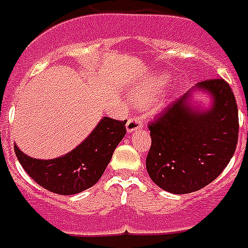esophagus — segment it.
Segmentation results:
<instances>
[{
  "instance_id": "34e87169",
  "label": "esophagus",
  "mask_w": 248,
  "mask_h": 248,
  "mask_svg": "<svg viewBox=\"0 0 248 248\" xmlns=\"http://www.w3.org/2000/svg\"><path fill=\"white\" fill-rule=\"evenodd\" d=\"M142 129V121L137 117H131V118L127 121V124H126V131L129 134L134 133L135 130Z\"/></svg>"
}]
</instances>
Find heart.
Wrapping results in <instances>:
<instances>
[{
	"label": "heart",
	"instance_id": "heart-1",
	"mask_svg": "<svg viewBox=\"0 0 248 248\" xmlns=\"http://www.w3.org/2000/svg\"><path fill=\"white\" fill-rule=\"evenodd\" d=\"M170 82V76L166 73H156L146 78L138 87L134 88L131 98L138 105H148L156 100L157 96Z\"/></svg>",
	"mask_w": 248,
	"mask_h": 248
}]
</instances>
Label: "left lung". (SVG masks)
<instances>
[{"instance_id": "obj_1", "label": "left lung", "mask_w": 248, "mask_h": 248, "mask_svg": "<svg viewBox=\"0 0 248 248\" xmlns=\"http://www.w3.org/2000/svg\"><path fill=\"white\" fill-rule=\"evenodd\" d=\"M238 130V108L230 85L221 78L199 82L150 124L148 176L170 193L201 189L229 164Z\"/></svg>"}]
</instances>
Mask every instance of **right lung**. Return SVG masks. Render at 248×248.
Segmentation results:
<instances>
[{"instance_id": "1", "label": "right lung", "mask_w": 248, "mask_h": 248, "mask_svg": "<svg viewBox=\"0 0 248 248\" xmlns=\"http://www.w3.org/2000/svg\"><path fill=\"white\" fill-rule=\"evenodd\" d=\"M126 122L102 117L80 144L54 159L29 156L16 143L14 151L27 175L40 186L63 196L78 194L100 180L126 134Z\"/></svg>"}]
</instances>
